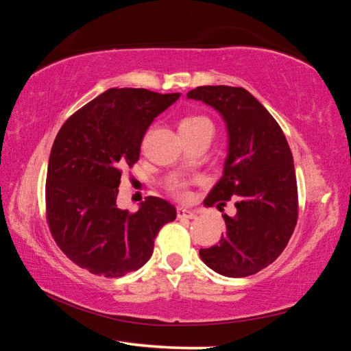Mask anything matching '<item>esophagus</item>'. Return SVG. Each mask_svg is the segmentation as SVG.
<instances>
[{"instance_id": "1", "label": "esophagus", "mask_w": 351, "mask_h": 351, "mask_svg": "<svg viewBox=\"0 0 351 351\" xmlns=\"http://www.w3.org/2000/svg\"><path fill=\"white\" fill-rule=\"evenodd\" d=\"M176 215L178 218H189V219H195L197 218V213L187 209H182V207H178L176 209Z\"/></svg>"}]
</instances>
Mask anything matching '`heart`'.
Segmentation results:
<instances>
[{
	"instance_id": "b5f03b06",
	"label": "heart",
	"mask_w": 351,
	"mask_h": 351,
	"mask_svg": "<svg viewBox=\"0 0 351 351\" xmlns=\"http://www.w3.org/2000/svg\"><path fill=\"white\" fill-rule=\"evenodd\" d=\"M203 125H212L210 121L204 116H187L182 119L181 125H180V130H186V128H198V127H203ZM171 193L175 195V197H178L180 199H186L189 197V192H187V187L184 186L182 182H175L173 186L170 187Z\"/></svg>"
}]
</instances>
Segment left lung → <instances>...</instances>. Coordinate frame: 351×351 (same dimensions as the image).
Wrapping results in <instances>:
<instances>
[{
	"label": "left lung",
	"instance_id": "left-lung-1",
	"mask_svg": "<svg viewBox=\"0 0 351 351\" xmlns=\"http://www.w3.org/2000/svg\"><path fill=\"white\" fill-rule=\"evenodd\" d=\"M223 116L229 150L223 176L204 199L219 209L235 199L237 213L223 215L226 234L218 245L199 249L218 274L247 277L271 265L294 232L299 201L293 153L269 111L245 88L198 86L187 93Z\"/></svg>",
	"mask_w": 351,
	"mask_h": 351
}]
</instances>
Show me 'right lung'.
<instances>
[{
  "instance_id": "right-lung-1",
  "label": "right lung",
  "mask_w": 351,
  "mask_h": 351,
  "mask_svg": "<svg viewBox=\"0 0 351 351\" xmlns=\"http://www.w3.org/2000/svg\"><path fill=\"white\" fill-rule=\"evenodd\" d=\"M144 88H111L58 132L46 176V218L57 246L91 274L122 277L144 266L176 209L147 197L138 212L116 204L122 169L138 162L153 119L180 99Z\"/></svg>"
}]
</instances>
